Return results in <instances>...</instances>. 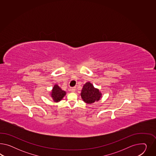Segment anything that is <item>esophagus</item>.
<instances>
[{
    "label": "esophagus",
    "instance_id": "obj_1",
    "mask_svg": "<svg viewBox=\"0 0 156 156\" xmlns=\"http://www.w3.org/2000/svg\"><path fill=\"white\" fill-rule=\"evenodd\" d=\"M70 90L72 92H75V91H76V87H70Z\"/></svg>",
    "mask_w": 156,
    "mask_h": 156
}]
</instances>
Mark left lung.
<instances>
[{
  "mask_svg": "<svg viewBox=\"0 0 156 156\" xmlns=\"http://www.w3.org/2000/svg\"><path fill=\"white\" fill-rule=\"evenodd\" d=\"M80 95L83 101L87 104H91L95 101H98L101 96V94L99 90L94 88L93 84L90 82L84 84Z\"/></svg>",
  "mask_w": 156,
  "mask_h": 156,
  "instance_id": "1",
  "label": "left lung"
}]
</instances>
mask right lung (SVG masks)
Wrapping results in <instances>:
<instances>
[{
	"label": "right lung",
	"mask_w": 156,
	"mask_h": 156,
	"mask_svg": "<svg viewBox=\"0 0 156 156\" xmlns=\"http://www.w3.org/2000/svg\"><path fill=\"white\" fill-rule=\"evenodd\" d=\"M65 94L66 92L61 89L57 84L55 85L51 93V97L54 101L55 102L60 101L65 95Z\"/></svg>",
	"instance_id": "right-lung-1"
}]
</instances>
